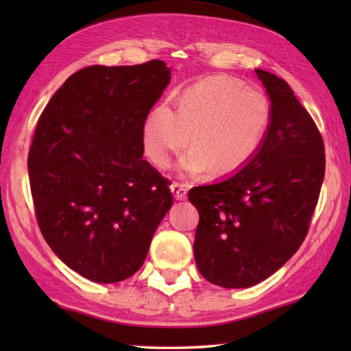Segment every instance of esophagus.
Returning a JSON list of instances; mask_svg holds the SVG:
<instances>
[{
    "label": "esophagus",
    "mask_w": 351,
    "mask_h": 351,
    "mask_svg": "<svg viewBox=\"0 0 351 351\" xmlns=\"http://www.w3.org/2000/svg\"><path fill=\"white\" fill-rule=\"evenodd\" d=\"M170 190H171V193H173L175 199H178V201H182V199L187 198V187L184 186V184L173 182L170 186Z\"/></svg>",
    "instance_id": "1"
}]
</instances>
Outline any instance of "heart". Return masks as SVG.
<instances>
[{
	"label": "heart",
	"instance_id": "1",
	"mask_svg": "<svg viewBox=\"0 0 351 351\" xmlns=\"http://www.w3.org/2000/svg\"><path fill=\"white\" fill-rule=\"evenodd\" d=\"M271 122V104L260 90L229 75H209L187 86L173 111L159 104L142 123V145L154 167L167 169L171 156L192 147L178 164L184 176L209 170L215 178L235 175L252 161Z\"/></svg>",
	"mask_w": 351,
	"mask_h": 351
}]
</instances>
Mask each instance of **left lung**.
<instances>
[{"instance_id": "8db88e82", "label": "left lung", "mask_w": 351, "mask_h": 351, "mask_svg": "<svg viewBox=\"0 0 351 351\" xmlns=\"http://www.w3.org/2000/svg\"><path fill=\"white\" fill-rule=\"evenodd\" d=\"M271 100L258 153L235 175L189 190L199 213L193 254L206 280L249 288L280 269L304 243L325 175L319 130L289 85L255 69Z\"/></svg>"}]
</instances>
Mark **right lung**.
Returning a JSON list of instances; mask_svg holds the SVG:
<instances>
[{
    "label": "right lung",
    "instance_id": "right-lung-1",
    "mask_svg": "<svg viewBox=\"0 0 351 351\" xmlns=\"http://www.w3.org/2000/svg\"><path fill=\"white\" fill-rule=\"evenodd\" d=\"M170 83L161 60L77 71L38 119L27 156L35 217L54 254L88 280L132 277L173 204L142 159V123Z\"/></svg>",
    "mask_w": 351,
    "mask_h": 351
}]
</instances>
